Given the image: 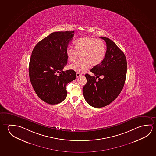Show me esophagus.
<instances>
[{
  "mask_svg": "<svg viewBox=\"0 0 156 156\" xmlns=\"http://www.w3.org/2000/svg\"><path fill=\"white\" fill-rule=\"evenodd\" d=\"M82 75V74H80V73H78V72L76 73V76H77V78H78V77H80V76H81Z\"/></svg>",
  "mask_w": 156,
  "mask_h": 156,
  "instance_id": "esophagus-1",
  "label": "esophagus"
}]
</instances>
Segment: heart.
Listing matches in <instances>:
<instances>
[{"instance_id":"obj_1","label":"heart","mask_w":156,"mask_h":156,"mask_svg":"<svg viewBox=\"0 0 156 156\" xmlns=\"http://www.w3.org/2000/svg\"><path fill=\"white\" fill-rule=\"evenodd\" d=\"M74 48L68 47L66 50L67 60L73 62L79 55L80 59L69 65V69L78 73H83L92 66L100 65L105 59L106 47L105 42L91 37H84L74 41Z\"/></svg>"}]
</instances>
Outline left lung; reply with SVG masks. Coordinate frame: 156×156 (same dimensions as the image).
<instances>
[{
  "mask_svg": "<svg viewBox=\"0 0 156 156\" xmlns=\"http://www.w3.org/2000/svg\"><path fill=\"white\" fill-rule=\"evenodd\" d=\"M100 38L107 44L105 59L90 70L96 77L85 74L87 82L83 88L85 100L94 108L105 107L116 98L125 84L127 69L123 52L109 38Z\"/></svg>",
  "mask_w": 156,
  "mask_h": 156,
  "instance_id": "obj_1",
  "label": "left lung"
}]
</instances>
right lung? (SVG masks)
Listing matches in <instances>:
<instances>
[{
	"label": "right lung",
	"instance_id": "1",
	"mask_svg": "<svg viewBox=\"0 0 156 156\" xmlns=\"http://www.w3.org/2000/svg\"><path fill=\"white\" fill-rule=\"evenodd\" d=\"M74 32L52 33L32 51L29 65L31 83L38 97L49 105L62 102L67 94L66 85L76 78V72L62 70L67 64L66 50Z\"/></svg>",
	"mask_w": 156,
	"mask_h": 156
}]
</instances>
